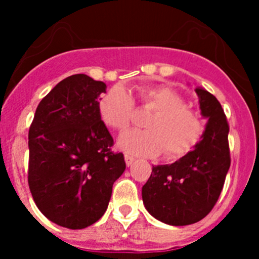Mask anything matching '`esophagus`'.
Instances as JSON below:
<instances>
[{"instance_id": "esophagus-1", "label": "esophagus", "mask_w": 259, "mask_h": 259, "mask_svg": "<svg viewBox=\"0 0 259 259\" xmlns=\"http://www.w3.org/2000/svg\"><path fill=\"white\" fill-rule=\"evenodd\" d=\"M134 161H135V159L133 158V156H130V155H125V163H126V165H127V166L132 165V164L134 163Z\"/></svg>"}]
</instances>
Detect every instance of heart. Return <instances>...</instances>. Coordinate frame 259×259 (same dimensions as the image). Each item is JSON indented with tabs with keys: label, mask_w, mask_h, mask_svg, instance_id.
<instances>
[{
	"label": "heart",
	"mask_w": 259,
	"mask_h": 259,
	"mask_svg": "<svg viewBox=\"0 0 259 259\" xmlns=\"http://www.w3.org/2000/svg\"><path fill=\"white\" fill-rule=\"evenodd\" d=\"M140 106L153 115L146 120L145 132H135L119 140L127 153L154 156L164 151L169 159L184 156L197 146L204 133L200 116L187 106L177 91L168 86H145L138 90ZM135 104L121 86L106 91L99 101V115L104 124L119 134L130 129Z\"/></svg>",
	"instance_id": "obj_1"
}]
</instances>
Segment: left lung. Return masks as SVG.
<instances>
[{"label":"left lung","mask_w":259,"mask_h":259,"mask_svg":"<svg viewBox=\"0 0 259 259\" xmlns=\"http://www.w3.org/2000/svg\"><path fill=\"white\" fill-rule=\"evenodd\" d=\"M208 122L202 140L170 165L153 166L142 189L146 210L163 223L188 226L213 209L231 166L229 125L221 103L204 89H195Z\"/></svg>","instance_id":"8db88e82"}]
</instances>
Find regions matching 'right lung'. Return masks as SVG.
Here are the masks:
<instances>
[{"label":"right lung","instance_id":"right-lung-1","mask_svg":"<svg viewBox=\"0 0 259 259\" xmlns=\"http://www.w3.org/2000/svg\"><path fill=\"white\" fill-rule=\"evenodd\" d=\"M103 93V81L66 77L40 101L28 130L31 194L41 213L65 228L98 222L126 166L99 115Z\"/></svg>","mask_w":259,"mask_h":259}]
</instances>
